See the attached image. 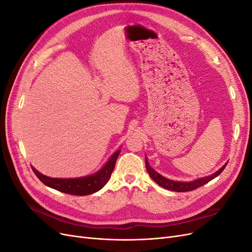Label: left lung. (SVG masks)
<instances>
[{"label":"left lung","mask_w":252,"mask_h":252,"mask_svg":"<svg viewBox=\"0 0 252 252\" xmlns=\"http://www.w3.org/2000/svg\"><path fill=\"white\" fill-rule=\"evenodd\" d=\"M227 163L228 162H226L218 171H216L215 173H212L210 175H207V177L199 178V179H195L193 181H189V182H181V181H173V180L163 177L162 174H159L158 171H156L154 168H152V167L148 163L147 157H145V164H146V168H147V171L151 177V179L154 180L158 185H159L165 189L171 190V191H175V192L191 191V190H194L205 184H207L208 182H210L211 180L217 178L219 174H220V172H222L226 167Z\"/></svg>","instance_id":"1"}]
</instances>
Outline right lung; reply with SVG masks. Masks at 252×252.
<instances>
[{"label":"right lung","instance_id":"add662e5","mask_svg":"<svg viewBox=\"0 0 252 252\" xmlns=\"http://www.w3.org/2000/svg\"><path fill=\"white\" fill-rule=\"evenodd\" d=\"M121 150L118 149L114 154L109 158L107 162L104 164L101 169H98L96 172L86 175V177L80 178H68V179H61V178H50L47 175L42 174L40 171H37L34 167L32 166L33 172L39 180L46 186L59 190L61 192H65L68 194L74 195H88L94 193L98 190L102 189L106 183L111 177V173L114 169L117 158L120 155Z\"/></svg>","mask_w":252,"mask_h":252}]
</instances>
